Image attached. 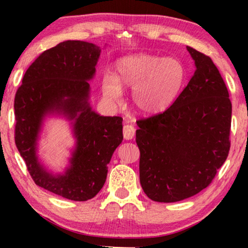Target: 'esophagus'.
I'll use <instances>...</instances> for the list:
<instances>
[{
  "instance_id": "esophagus-1",
  "label": "esophagus",
  "mask_w": 248,
  "mask_h": 248,
  "mask_svg": "<svg viewBox=\"0 0 248 248\" xmlns=\"http://www.w3.org/2000/svg\"><path fill=\"white\" fill-rule=\"evenodd\" d=\"M123 135L125 140H132L135 137V128L133 125L126 124L123 127Z\"/></svg>"
}]
</instances>
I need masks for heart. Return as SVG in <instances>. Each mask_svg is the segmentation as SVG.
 <instances>
[{"mask_svg": "<svg viewBox=\"0 0 248 248\" xmlns=\"http://www.w3.org/2000/svg\"><path fill=\"white\" fill-rule=\"evenodd\" d=\"M185 80V69L178 60L137 54L122 57L115 65V74L105 73L103 93L109 100L118 101L122 88L132 89V103L138 111L155 115L174 103Z\"/></svg>", "mask_w": 248, "mask_h": 248, "instance_id": "b5f03b06", "label": "heart"}]
</instances>
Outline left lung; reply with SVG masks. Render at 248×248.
Listing matches in <instances>:
<instances>
[{"instance_id": "1", "label": "left lung", "mask_w": 248, "mask_h": 248, "mask_svg": "<svg viewBox=\"0 0 248 248\" xmlns=\"http://www.w3.org/2000/svg\"><path fill=\"white\" fill-rule=\"evenodd\" d=\"M195 72L170 107L139 120L140 183L149 199L177 202L211 184L228 157L232 101L209 56L187 46Z\"/></svg>"}]
</instances>
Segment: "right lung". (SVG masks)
<instances>
[{"label": "right lung", "instance_id": "obj_1", "mask_svg": "<svg viewBox=\"0 0 248 248\" xmlns=\"http://www.w3.org/2000/svg\"><path fill=\"white\" fill-rule=\"evenodd\" d=\"M100 48L81 40H66L45 50L26 71L15 97V140L36 185L72 201L97 195L106 182L115 149L123 141V118L100 116L89 104L90 84ZM74 121L77 139L70 167L54 175L36 158V140L47 113Z\"/></svg>", "mask_w": 248, "mask_h": 248}]
</instances>
